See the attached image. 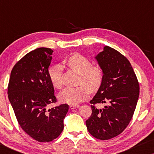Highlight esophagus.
<instances>
[{
    "label": "esophagus",
    "mask_w": 154,
    "mask_h": 154,
    "mask_svg": "<svg viewBox=\"0 0 154 154\" xmlns=\"http://www.w3.org/2000/svg\"><path fill=\"white\" fill-rule=\"evenodd\" d=\"M79 106H80L79 104H71L70 106H69V108H70V109H74L79 108Z\"/></svg>",
    "instance_id": "34e87169"
}]
</instances>
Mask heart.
<instances>
[{
	"label": "heart",
	"instance_id": "b5f03b06",
	"mask_svg": "<svg viewBox=\"0 0 154 154\" xmlns=\"http://www.w3.org/2000/svg\"><path fill=\"white\" fill-rule=\"evenodd\" d=\"M66 64L81 75V83L86 85L79 87H68L59 94V99L62 102L75 104L87 98L89 89L96 91L100 88L103 80V72L99 66H92V62L88 58L79 54L71 56ZM62 66L54 64L48 70V76L52 85L60 88L62 86Z\"/></svg>",
	"mask_w": 154,
	"mask_h": 154
}]
</instances>
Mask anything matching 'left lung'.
I'll return each instance as SVG.
<instances>
[{"label": "left lung", "instance_id": "1", "mask_svg": "<svg viewBox=\"0 0 154 154\" xmlns=\"http://www.w3.org/2000/svg\"><path fill=\"white\" fill-rule=\"evenodd\" d=\"M103 72V80L90 101L92 115L86 121L88 131L97 139L106 140L121 134L131 121L140 94L135 73L125 57L104 46L94 57ZM108 103L102 109L96 103Z\"/></svg>", "mask_w": 154, "mask_h": 154}]
</instances>
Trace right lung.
Listing matches in <instances>:
<instances>
[{"label":"right lung","instance_id":"right-lung-1","mask_svg":"<svg viewBox=\"0 0 154 154\" xmlns=\"http://www.w3.org/2000/svg\"><path fill=\"white\" fill-rule=\"evenodd\" d=\"M53 50L40 48L29 52L14 65L8 88V99L21 128L41 142H51L62 133L69 105L48 109L56 102L48 76Z\"/></svg>","mask_w":154,"mask_h":154}]
</instances>
